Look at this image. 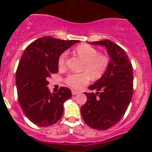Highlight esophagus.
<instances>
[{
    "mask_svg": "<svg viewBox=\"0 0 152 152\" xmlns=\"http://www.w3.org/2000/svg\"><path fill=\"white\" fill-rule=\"evenodd\" d=\"M72 95H77V94H80V92H79V91H75V90H72Z\"/></svg>",
    "mask_w": 152,
    "mask_h": 152,
    "instance_id": "obj_1",
    "label": "esophagus"
}]
</instances>
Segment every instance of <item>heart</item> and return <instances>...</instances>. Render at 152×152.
<instances>
[{
  "label": "heart",
  "instance_id": "b5f03b06",
  "mask_svg": "<svg viewBox=\"0 0 152 152\" xmlns=\"http://www.w3.org/2000/svg\"><path fill=\"white\" fill-rule=\"evenodd\" d=\"M75 54L84 61L82 73L68 75L65 82L74 89H79L89 82L90 78L98 80L107 72L110 64V58L104 54H100L98 50L87 44H81L75 49ZM67 52H62L58 58V64L61 69L66 68Z\"/></svg>",
  "mask_w": 152,
  "mask_h": 152
}]
</instances>
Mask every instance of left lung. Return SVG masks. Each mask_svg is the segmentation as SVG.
<instances>
[{"label": "left lung", "instance_id": "1", "mask_svg": "<svg viewBox=\"0 0 152 152\" xmlns=\"http://www.w3.org/2000/svg\"><path fill=\"white\" fill-rule=\"evenodd\" d=\"M105 46L110 58L105 74L88 88L96 93H84L88 100L80 107L88 126L95 129L110 128L124 116L133 93V72L128 56L117 44L109 39L92 42Z\"/></svg>", "mask_w": 152, "mask_h": 152}]
</instances>
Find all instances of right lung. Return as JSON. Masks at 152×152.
I'll use <instances>...</instances> for the list:
<instances>
[{
	"label": "right lung",
	"mask_w": 152,
	"mask_h": 152,
	"mask_svg": "<svg viewBox=\"0 0 152 152\" xmlns=\"http://www.w3.org/2000/svg\"><path fill=\"white\" fill-rule=\"evenodd\" d=\"M79 42L43 36L24 50L16 73L17 96L25 116L36 126H49L61 119L63 103L72 96V91L61 87L51 94L48 78L58 71V56Z\"/></svg>",
	"instance_id": "add662e5"
}]
</instances>
